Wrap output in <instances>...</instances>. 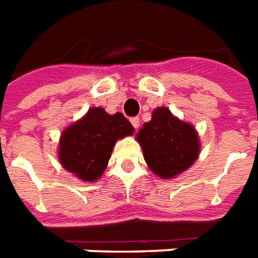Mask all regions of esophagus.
<instances>
[{
  "mask_svg": "<svg viewBox=\"0 0 258 258\" xmlns=\"http://www.w3.org/2000/svg\"><path fill=\"white\" fill-rule=\"evenodd\" d=\"M130 121H131V124L134 125L135 130L140 128V117H131L130 118Z\"/></svg>",
  "mask_w": 258,
  "mask_h": 258,
  "instance_id": "34e87169",
  "label": "esophagus"
}]
</instances>
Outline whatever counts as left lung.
Segmentation results:
<instances>
[{
    "mask_svg": "<svg viewBox=\"0 0 258 258\" xmlns=\"http://www.w3.org/2000/svg\"><path fill=\"white\" fill-rule=\"evenodd\" d=\"M144 157L160 178H174L184 173L199 156V137L194 125L181 121L167 107H157L152 120L137 134Z\"/></svg>",
    "mask_w": 258,
    "mask_h": 258,
    "instance_id": "obj_1",
    "label": "left lung"
}]
</instances>
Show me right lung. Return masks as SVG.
Returning a JSON list of instances; mask_svg holds the SVG:
<instances>
[{"mask_svg":"<svg viewBox=\"0 0 258 258\" xmlns=\"http://www.w3.org/2000/svg\"><path fill=\"white\" fill-rule=\"evenodd\" d=\"M134 131L121 113L109 114L102 107H91L84 117L62 133L59 162L77 178L94 182L105 171L117 140Z\"/></svg>","mask_w":258,"mask_h":258,"instance_id":"right-lung-1","label":"right lung"}]
</instances>
